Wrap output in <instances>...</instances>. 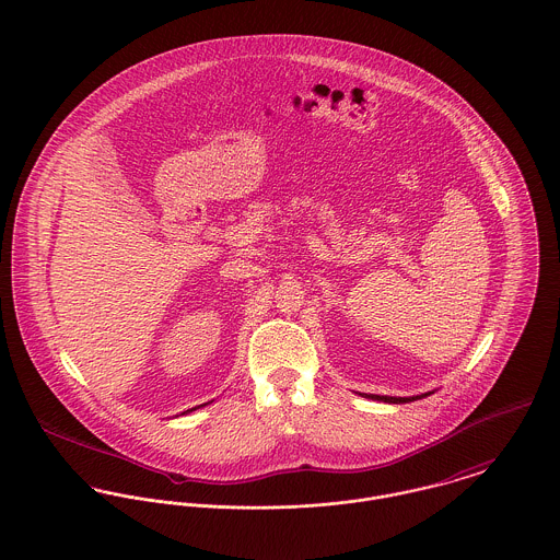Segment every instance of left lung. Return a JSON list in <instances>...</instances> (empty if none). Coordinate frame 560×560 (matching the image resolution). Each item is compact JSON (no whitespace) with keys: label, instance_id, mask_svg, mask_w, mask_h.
Segmentation results:
<instances>
[{"label":"left lung","instance_id":"left-lung-1","mask_svg":"<svg viewBox=\"0 0 560 560\" xmlns=\"http://www.w3.org/2000/svg\"><path fill=\"white\" fill-rule=\"evenodd\" d=\"M363 397L373 399V401H384V404H410V401H417V399H423L432 393H423V395H412V397H388V395H368V393H361Z\"/></svg>","mask_w":560,"mask_h":560}]
</instances>
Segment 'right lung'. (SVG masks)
Here are the masks:
<instances>
[{"mask_svg": "<svg viewBox=\"0 0 560 560\" xmlns=\"http://www.w3.org/2000/svg\"><path fill=\"white\" fill-rule=\"evenodd\" d=\"M210 404V401H208ZM201 406H206V404H201ZM201 406H195V408H190V410H187V412H192V410H197V408H201ZM185 415V412H183Z\"/></svg>", "mask_w": 560, "mask_h": 560, "instance_id": "add662e5", "label": "right lung"}]
</instances>
